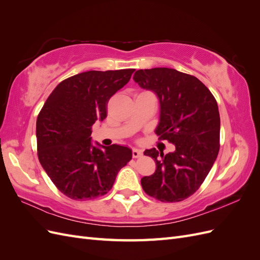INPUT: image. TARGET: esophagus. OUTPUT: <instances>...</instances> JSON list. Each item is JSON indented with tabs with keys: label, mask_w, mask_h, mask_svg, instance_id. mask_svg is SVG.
Here are the masks:
<instances>
[{
	"label": "esophagus",
	"mask_w": 260,
	"mask_h": 260,
	"mask_svg": "<svg viewBox=\"0 0 260 260\" xmlns=\"http://www.w3.org/2000/svg\"><path fill=\"white\" fill-rule=\"evenodd\" d=\"M132 156H133V158H138V157L142 156V151H140V149H138V148H133Z\"/></svg>",
	"instance_id": "esophagus-1"
}]
</instances>
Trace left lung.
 <instances>
[{"mask_svg":"<svg viewBox=\"0 0 260 260\" xmlns=\"http://www.w3.org/2000/svg\"><path fill=\"white\" fill-rule=\"evenodd\" d=\"M133 79L158 96L160 118L155 132L176 147L165 155L160 149H146L144 155L154 158L156 170L141 179V184L160 202L183 201L199 190L218 156L217 101L198 78L172 68L140 69Z\"/></svg>","mask_w":260,"mask_h":260,"instance_id":"obj_1","label":"left lung"}]
</instances>
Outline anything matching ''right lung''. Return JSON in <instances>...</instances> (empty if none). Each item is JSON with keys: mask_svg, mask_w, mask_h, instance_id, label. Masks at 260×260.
<instances>
[{"mask_svg": "<svg viewBox=\"0 0 260 260\" xmlns=\"http://www.w3.org/2000/svg\"><path fill=\"white\" fill-rule=\"evenodd\" d=\"M135 69L90 70L62 80L38 115L37 148L43 169L58 190L77 201L105 195L132 158L129 147L101 149L91 143L92 125L103 121L109 99Z\"/></svg>", "mask_w": 260, "mask_h": 260, "instance_id": "1", "label": "right lung"}]
</instances>
